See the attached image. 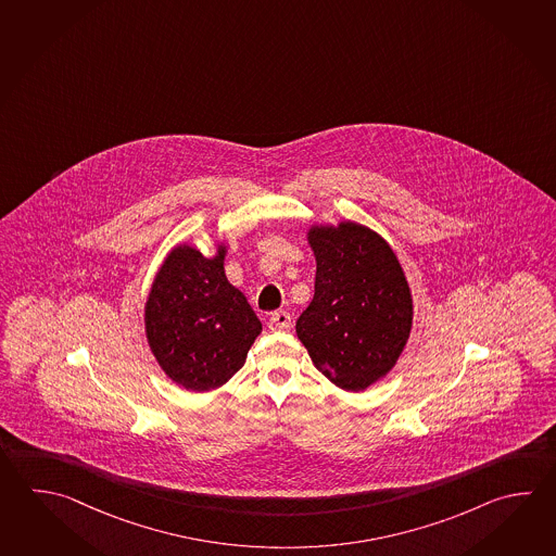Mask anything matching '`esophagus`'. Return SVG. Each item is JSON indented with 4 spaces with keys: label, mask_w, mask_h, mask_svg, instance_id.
<instances>
[{
    "label": "esophagus",
    "mask_w": 556,
    "mask_h": 556,
    "mask_svg": "<svg viewBox=\"0 0 556 556\" xmlns=\"http://www.w3.org/2000/svg\"><path fill=\"white\" fill-rule=\"evenodd\" d=\"M291 325H293L291 323V315L287 311H277L269 318V329L271 330H289Z\"/></svg>",
    "instance_id": "34e87169"
}]
</instances>
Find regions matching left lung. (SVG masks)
<instances>
[{"label":"left lung","mask_w":556,"mask_h":556,"mask_svg":"<svg viewBox=\"0 0 556 556\" xmlns=\"http://www.w3.org/2000/svg\"><path fill=\"white\" fill-rule=\"evenodd\" d=\"M315 296L296 337L332 384L361 392L392 370L412 329V295L394 251L372 229L311 227Z\"/></svg>","instance_id":"obj_1"}]
</instances>
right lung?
<instances>
[{
	"label": "right lung",
	"mask_w": 556,
	"mask_h": 556,
	"mask_svg": "<svg viewBox=\"0 0 556 556\" xmlns=\"http://www.w3.org/2000/svg\"><path fill=\"white\" fill-rule=\"evenodd\" d=\"M224 255L222 245L212 260L174 248L148 295V344L162 370L193 392L226 384L261 332L248 299L227 281Z\"/></svg>",
	"instance_id": "obj_1"
}]
</instances>
